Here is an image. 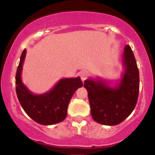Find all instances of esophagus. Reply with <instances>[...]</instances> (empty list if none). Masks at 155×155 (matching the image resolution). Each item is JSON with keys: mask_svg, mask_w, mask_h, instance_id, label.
Returning <instances> with one entry per match:
<instances>
[{"mask_svg": "<svg viewBox=\"0 0 155 155\" xmlns=\"http://www.w3.org/2000/svg\"><path fill=\"white\" fill-rule=\"evenodd\" d=\"M87 75H88V73H87L86 70H82V71H81L80 73H79V76H80L81 79H82V81H84L86 79Z\"/></svg>", "mask_w": 155, "mask_h": 155, "instance_id": "1", "label": "esophagus"}]
</instances>
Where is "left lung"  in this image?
I'll use <instances>...</instances> for the list:
<instances>
[{
  "label": "left lung",
  "mask_w": 155,
  "mask_h": 155,
  "mask_svg": "<svg viewBox=\"0 0 155 155\" xmlns=\"http://www.w3.org/2000/svg\"><path fill=\"white\" fill-rule=\"evenodd\" d=\"M122 64L124 73L114 87L101 79L90 78L84 82L91 116L99 124L117 125L126 119L136 107L140 90V74L129 45L124 47Z\"/></svg>",
  "instance_id": "obj_1"
}]
</instances>
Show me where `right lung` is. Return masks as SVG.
Here are the masks:
<instances>
[{
    "instance_id": "1",
    "label": "right lung",
    "mask_w": 155,
    "mask_h": 155,
    "mask_svg": "<svg viewBox=\"0 0 155 155\" xmlns=\"http://www.w3.org/2000/svg\"><path fill=\"white\" fill-rule=\"evenodd\" d=\"M23 50L15 75V91L25 112L34 121L43 125H52L66 118L68 107L74 92L82 87L80 77L61 79L48 91L33 94L21 80V71L25 58Z\"/></svg>"
}]
</instances>
